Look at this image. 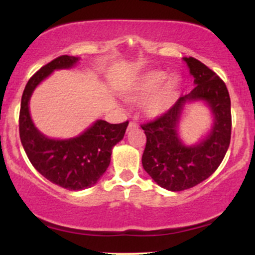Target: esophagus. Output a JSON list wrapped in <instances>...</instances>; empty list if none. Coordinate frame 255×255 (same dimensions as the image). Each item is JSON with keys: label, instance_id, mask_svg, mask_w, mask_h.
I'll return each instance as SVG.
<instances>
[{"label": "esophagus", "instance_id": "1", "mask_svg": "<svg viewBox=\"0 0 255 255\" xmlns=\"http://www.w3.org/2000/svg\"><path fill=\"white\" fill-rule=\"evenodd\" d=\"M136 126H137V125L135 124V122L130 121V122H129V125H128V129H131V128H135Z\"/></svg>", "mask_w": 255, "mask_h": 255}]
</instances>
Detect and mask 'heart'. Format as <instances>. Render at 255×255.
<instances>
[{"label": "heart", "mask_w": 255, "mask_h": 255, "mask_svg": "<svg viewBox=\"0 0 255 255\" xmlns=\"http://www.w3.org/2000/svg\"><path fill=\"white\" fill-rule=\"evenodd\" d=\"M164 71H148L140 75L126 91V98L134 103H145V113L151 118L163 115L175 103L178 93L177 78H168Z\"/></svg>", "instance_id": "obj_1"}]
</instances>
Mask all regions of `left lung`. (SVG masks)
Here are the masks:
<instances>
[{"label":"left lung","instance_id":"8db88e82","mask_svg":"<svg viewBox=\"0 0 255 255\" xmlns=\"http://www.w3.org/2000/svg\"><path fill=\"white\" fill-rule=\"evenodd\" d=\"M194 77L195 87L163 115L141 125L146 146L142 166L154 182L168 191L178 192L197 186L217 170L231 137L230 97L224 81L194 57H183ZM205 100L212 108L215 124L200 144L186 146L177 135V125L187 101Z\"/></svg>","mask_w":255,"mask_h":255}]
</instances>
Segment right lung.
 Listing matches in <instances>:
<instances>
[{
	"label": "right lung",
	"instance_id": "1",
	"mask_svg": "<svg viewBox=\"0 0 255 255\" xmlns=\"http://www.w3.org/2000/svg\"><path fill=\"white\" fill-rule=\"evenodd\" d=\"M79 57L62 55L43 66L26 84L21 97L19 133L21 144L36 170L52 183L69 191H81L97 183L110 164L113 147L124 139L128 121L109 124L98 120L79 136L49 139L34 127L28 102L33 90L55 69L71 68Z\"/></svg>",
	"mask_w": 255,
	"mask_h": 255
}]
</instances>
